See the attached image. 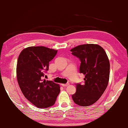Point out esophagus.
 <instances>
[{"mask_svg":"<svg viewBox=\"0 0 128 128\" xmlns=\"http://www.w3.org/2000/svg\"><path fill=\"white\" fill-rule=\"evenodd\" d=\"M70 85L69 84V83H67V84H62V86H64V87H66V86H68Z\"/></svg>","mask_w":128,"mask_h":128,"instance_id":"obj_1","label":"esophagus"}]
</instances>
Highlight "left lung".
Returning a JSON list of instances; mask_svg holds the SVG:
<instances>
[{"instance_id": "8db88e82", "label": "left lung", "mask_w": 128, "mask_h": 128, "mask_svg": "<svg viewBox=\"0 0 128 128\" xmlns=\"http://www.w3.org/2000/svg\"><path fill=\"white\" fill-rule=\"evenodd\" d=\"M81 61L80 72L85 74V84L76 85L72 95L74 102L81 106L92 105L99 99L109 80L110 62L105 50L96 44L79 45L71 50Z\"/></svg>"}]
</instances>
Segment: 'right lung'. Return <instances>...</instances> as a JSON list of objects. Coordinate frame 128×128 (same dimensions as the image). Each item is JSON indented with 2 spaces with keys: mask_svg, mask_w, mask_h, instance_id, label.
<instances>
[{
  "mask_svg": "<svg viewBox=\"0 0 128 128\" xmlns=\"http://www.w3.org/2000/svg\"><path fill=\"white\" fill-rule=\"evenodd\" d=\"M57 52L44 46L28 47L19 55L16 78L19 88L26 99L37 108L54 105L60 92V85L43 79Z\"/></svg>",
  "mask_w": 128,
  "mask_h": 128,
  "instance_id": "add662e5",
  "label": "right lung"
}]
</instances>
